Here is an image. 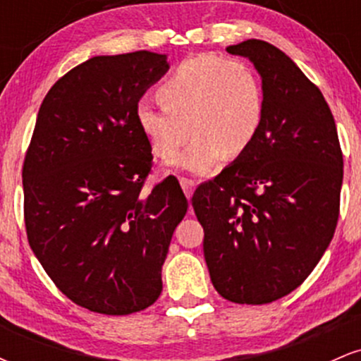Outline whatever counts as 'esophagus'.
Here are the masks:
<instances>
[{
  "label": "esophagus",
  "instance_id": "34e87169",
  "mask_svg": "<svg viewBox=\"0 0 361 361\" xmlns=\"http://www.w3.org/2000/svg\"><path fill=\"white\" fill-rule=\"evenodd\" d=\"M180 185H181V188H183L186 198L192 197L193 190H195V181L190 180V178H180Z\"/></svg>",
  "mask_w": 361,
  "mask_h": 361
}]
</instances>
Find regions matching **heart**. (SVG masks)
Masks as SVG:
<instances>
[{
  "label": "heart",
  "mask_w": 361,
  "mask_h": 361,
  "mask_svg": "<svg viewBox=\"0 0 361 361\" xmlns=\"http://www.w3.org/2000/svg\"><path fill=\"white\" fill-rule=\"evenodd\" d=\"M163 106L140 102L139 130L159 157L176 154L192 132L190 146L169 166L207 175L224 154L238 156L258 135L264 115V90L247 62L195 56L178 64L157 88Z\"/></svg>",
  "instance_id": "b5f03b06"
}]
</instances>
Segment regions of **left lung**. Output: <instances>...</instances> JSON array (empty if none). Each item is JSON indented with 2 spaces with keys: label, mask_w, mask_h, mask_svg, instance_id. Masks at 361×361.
Returning <instances> with one entry per match:
<instances>
[{
  "label": "left lung",
  "mask_w": 361,
  "mask_h": 361,
  "mask_svg": "<svg viewBox=\"0 0 361 361\" xmlns=\"http://www.w3.org/2000/svg\"><path fill=\"white\" fill-rule=\"evenodd\" d=\"M226 51L258 71L263 123L192 205L215 290L235 304H270L307 279L333 239L343 154L324 97L287 54L256 39Z\"/></svg>",
  "instance_id": "left-lung-1"
}]
</instances>
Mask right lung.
Here are the masks:
<instances>
[{
	"label": "right lung",
	"mask_w": 361,
	"mask_h": 361,
	"mask_svg": "<svg viewBox=\"0 0 361 361\" xmlns=\"http://www.w3.org/2000/svg\"><path fill=\"white\" fill-rule=\"evenodd\" d=\"M168 56H94L45 94L23 163L25 226L44 270L74 304L106 316L152 305L186 202L175 176L149 193L139 100Z\"/></svg>",
	"instance_id": "1"
}]
</instances>
